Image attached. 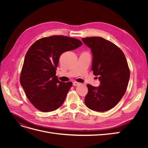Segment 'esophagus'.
Returning a JSON list of instances; mask_svg holds the SVG:
<instances>
[{
	"label": "esophagus",
	"mask_w": 148,
	"mask_h": 148,
	"mask_svg": "<svg viewBox=\"0 0 148 148\" xmlns=\"http://www.w3.org/2000/svg\"><path fill=\"white\" fill-rule=\"evenodd\" d=\"M79 84V83H78V82H74L73 83V86H78V85Z\"/></svg>",
	"instance_id": "esophagus-1"
}]
</instances>
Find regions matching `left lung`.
Listing matches in <instances>:
<instances>
[{"mask_svg":"<svg viewBox=\"0 0 148 148\" xmlns=\"http://www.w3.org/2000/svg\"><path fill=\"white\" fill-rule=\"evenodd\" d=\"M82 41L91 49V69L100 81L97 87L87 84L85 104L95 111L109 110L118 104L127 90L130 73L126 57L120 48L102 38H86Z\"/></svg>","mask_w":148,"mask_h":148,"instance_id":"8db88e82","label":"left lung"}]
</instances>
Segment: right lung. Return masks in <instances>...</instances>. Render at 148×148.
<instances>
[{"instance_id":"right-lung-1","label":"right lung","mask_w":148,"mask_h":148,"mask_svg":"<svg viewBox=\"0 0 148 148\" xmlns=\"http://www.w3.org/2000/svg\"><path fill=\"white\" fill-rule=\"evenodd\" d=\"M79 40L52 36L36 41L25 57L20 84L29 101L44 112L55 110L63 104L72 83L57 79L56 68L62 53L82 45Z\"/></svg>"}]
</instances>
